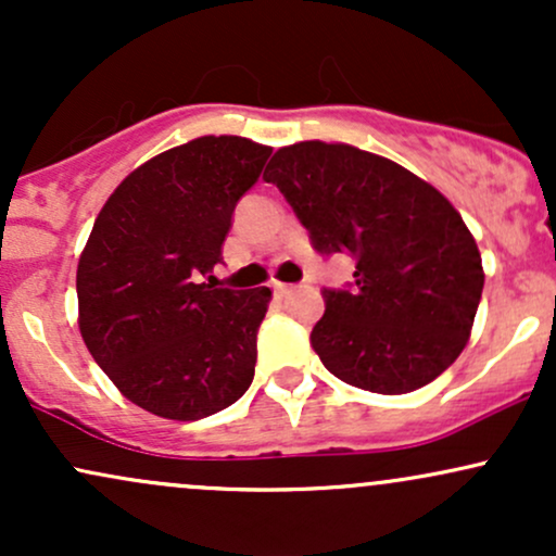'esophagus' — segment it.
I'll list each match as a JSON object with an SVG mask.
<instances>
[{
  "label": "esophagus",
  "instance_id": "obj_1",
  "mask_svg": "<svg viewBox=\"0 0 556 556\" xmlns=\"http://www.w3.org/2000/svg\"><path fill=\"white\" fill-rule=\"evenodd\" d=\"M271 287H274V292H277V295H287V292L292 290V285H285V282H274Z\"/></svg>",
  "mask_w": 556,
  "mask_h": 556
}]
</instances>
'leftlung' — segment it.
I'll list each match as a JSON object with an SVG mask.
<instances>
[{
	"label": "left lung",
	"mask_w": 556,
	"mask_h": 556,
	"mask_svg": "<svg viewBox=\"0 0 556 556\" xmlns=\"http://www.w3.org/2000/svg\"><path fill=\"white\" fill-rule=\"evenodd\" d=\"M318 253H350L355 285L324 290L311 344L344 384L407 394L444 374L468 344L483 266L460 212L392 159L348 143L300 140L271 156Z\"/></svg>",
	"instance_id": "1"
}]
</instances>
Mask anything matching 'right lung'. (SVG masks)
I'll use <instances>...</instances> for the list:
<instances>
[{"instance_id": "right-lung-1", "label": "right lung", "mask_w": 556, "mask_h": 556, "mask_svg": "<svg viewBox=\"0 0 556 556\" xmlns=\"http://www.w3.org/2000/svg\"><path fill=\"white\" fill-rule=\"evenodd\" d=\"M269 146L201 136L149 159L106 198L78 261V327L112 384L169 420L214 416L248 392L271 290L198 282L222 261L240 195Z\"/></svg>"}]
</instances>
